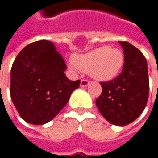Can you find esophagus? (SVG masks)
<instances>
[{"instance_id":"1","label":"esophagus","mask_w":158,"mask_h":158,"mask_svg":"<svg viewBox=\"0 0 158 158\" xmlns=\"http://www.w3.org/2000/svg\"><path fill=\"white\" fill-rule=\"evenodd\" d=\"M89 84V80H88V79H81V81H80V87H82V88L87 87Z\"/></svg>"}]
</instances>
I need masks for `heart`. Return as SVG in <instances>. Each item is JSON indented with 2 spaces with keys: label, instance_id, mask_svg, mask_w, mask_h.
Masks as SVG:
<instances>
[{
  "label": "heart",
  "instance_id": "heart-1",
  "mask_svg": "<svg viewBox=\"0 0 158 158\" xmlns=\"http://www.w3.org/2000/svg\"><path fill=\"white\" fill-rule=\"evenodd\" d=\"M123 62V54L120 49L104 46L75 56V64L71 67L89 73L97 80L108 81L120 73Z\"/></svg>",
  "mask_w": 158,
  "mask_h": 158
}]
</instances>
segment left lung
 Segmentation results:
<instances>
[{
    "instance_id": "left-lung-1",
    "label": "left lung",
    "mask_w": 158,
    "mask_h": 158,
    "mask_svg": "<svg viewBox=\"0 0 158 158\" xmlns=\"http://www.w3.org/2000/svg\"><path fill=\"white\" fill-rule=\"evenodd\" d=\"M123 49L122 73L114 79L101 82L102 91L96 100L102 115L110 123L124 126L143 112L149 94L147 62L139 49L128 42H119Z\"/></svg>"
}]
</instances>
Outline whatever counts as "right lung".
<instances>
[{
    "label": "right lung",
    "instance_id": "add662e5",
    "mask_svg": "<svg viewBox=\"0 0 158 158\" xmlns=\"http://www.w3.org/2000/svg\"><path fill=\"white\" fill-rule=\"evenodd\" d=\"M62 56L48 40L29 44L17 55L11 70L10 93L20 116L42 125L54 119L68 103L80 80L71 81Z\"/></svg>",
    "mask_w": 158,
    "mask_h": 158
}]
</instances>
